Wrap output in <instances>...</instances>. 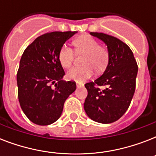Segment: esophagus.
Returning a JSON list of instances; mask_svg holds the SVG:
<instances>
[{
	"label": "esophagus",
	"instance_id": "1",
	"mask_svg": "<svg viewBox=\"0 0 156 156\" xmlns=\"http://www.w3.org/2000/svg\"><path fill=\"white\" fill-rule=\"evenodd\" d=\"M76 85H77V87H78V88L83 87V83H76Z\"/></svg>",
	"mask_w": 156,
	"mask_h": 156
}]
</instances>
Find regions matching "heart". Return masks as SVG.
I'll return each mask as SVG.
<instances>
[{
    "instance_id": "heart-1",
    "label": "heart",
    "mask_w": 156,
    "mask_h": 156,
    "mask_svg": "<svg viewBox=\"0 0 156 156\" xmlns=\"http://www.w3.org/2000/svg\"><path fill=\"white\" fill-rule=\"evenodd\" d=\"M75 51L85 53L83 66H74L68 70L66 77L69 80L83 83L91 77L93 68L100 73L106 69L109 61V52L106 47L99 45V42L90 35H82L73 40ZM74 59V51L68 45L64 44L58 53V60L64 68H69Z\"/></svg>"
}]
</instances>
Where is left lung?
Returning <instances> with one entry per match:
<instances>
[{
    "mask_svg": "<svg viewBox=\"0 0 156 156\" xmlns=\"http://www.w3.org/2000/svg\"><path fill=\"white\" fill-rule=\"evenodd\" d=\"M108 47L109 61L100 78L85 84L87 96L86 113L99 123L108 124L123 116L135 91L138 65L128 45L117 38L104 33L90 32ZM100 86H104L101 90Z\"/></svg>",
    "mask_w": 156,
    "mask_h": 156,
    "instance_id": "8db88e82",
    "label": "left lung"
}]
</instances>
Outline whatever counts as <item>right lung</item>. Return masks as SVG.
<instances>
[{"instance_id": "right-lung-1", "label": "right lung", "mask_w": 156, "mask_h": 156, "mask_svg": "<svg viewBox=\"0 0 156 156\" xmlns=\"http://www.w3.org/2000/svg\"><path fill=\"white\" fill-rule=\"evenodd\" d=\"M77 31H53L37 37L23 52L17 73L18 96L27 118L48 126L61 116L65 101L76 90L58 60L61 48ZM54 85V87L51 86Z\"/></svg>"}]
</instances>
